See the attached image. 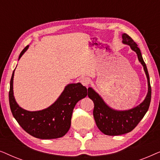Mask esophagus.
Wrapping results in <instances>:
<instances>
[{
  "mask_svg": "<svg viewBox=\"0 0 160 160\" xmlns=\"http://www.w3.org/2000/svg\"><path fill=\"white\" fill-rule=\"evenodd\" d=\"M89 82H90V81H89V78L87 77H83L82 79H81V83L85 87H88Z\"/></svg>",
  "mask_w": 160,
  "mask_h": 160,
  "instance_id": "34e87169",
  "label": "esophagus"
}]
</instances>
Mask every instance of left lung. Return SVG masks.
I'll list each match as a JSON object with an SVG mask.
<instances>
[{
  "label": "left lung",
  "mask_w": 160,
  "mask_h": 160,
  "mask_svg": "<svg viewBox=\"0 0 160 160\" xmlns=\"http://www.w3.org/2000/svg\"><path fill=\"white\" fill-rule=\"evenodd\" d=\"M122 42L130 45L133 51L136 52L138 58L143 66L147 76L148 90L147 95L139 106L128 111H115L109 108L101 97L91 87L88 88V97L94 102L93 116L98 128L102 133L107 135H119L130 132L136 127L147 112L152 97V88L150 85L149 75L142 58L141 50L137 43L128 34L122 35Z\"/></svg>",
  "instance_id": "8db88e82"
}]
</instances>
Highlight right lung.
<instances>
[{
    "label": "right lung",
    "mask_w": 160,
    "mask_h": 160,
    "mask_svg": "<svg viewBox=\"0 0 160 160\" xmlns=\"http://www.w3.org/2000/svg\"><path fill=\"white\" fill-rule=\"evenodd\" d=\"M27 46L19 56L21 58ZM14 71L10 81L8 93L10 108L13 117L25 132L40 139H54L66 134L71 127L73 110L78 101L85 98L87 89L81 84H71L65 87L55 102L49 108L38 111L24 110L15 101L13 93V78Z\"/></svg>",
    "instance_id": "add662e5"
}]
</instances>
